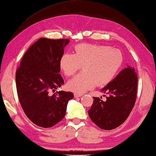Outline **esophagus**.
<instances>
[{
    "label": "esophagus",
    "instance_id": "obj_1",
    "mask_svg": "<svg viewBox=\"0 0 156 156\" xmlns=\"http://www.w3.org/2000/svg\"><path fill=\"white\" fill-rule=\"evenodd\" d=\"M82 94H79V93H74V96L75 98H80V97L82 96Z\"/></svg>",
    "mask_w": 156,
    "mask_h": 156
}]
</instances>
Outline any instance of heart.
<instances>
[{
  "label": "heart",
  "instance_id": "b5f03b06",
  "mask_svg": "<svg viewBox=\"0 0 156 156\" xmlns=\"http://www.w3.org/2000/svg\"><path fill=\"white\" fill-rule=\"evenodd\" d=\"M121 51L102 45L82 43L75 47V54L65 53L60 58L61 70L70 76L82 67L83 71L67 83L69 90L82 93L98 84L105 86L113 80L123 63Z\"/></svg>",
  "mask_w": 156,
  "mask_h": 156
}]
</instances>
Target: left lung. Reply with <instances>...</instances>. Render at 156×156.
<instances>
[{
	"label": "left lung",
	"mask_w": 156,
	"mask_h": 156,
	"mask_svg": "<svg viewBox=\"0 0 156 156\" xmlns=\"http://www.w3.org/2000/svg\"><path fill=\"white\" fill-rule=\"evenodd\" d=\"M137 76L134 68H124L114 80L101 89L106 93L105 101L93 97L88 115L97 126L112 130L120 126L128 118L135 105L137 96Z\"/></svg>",
	"instance_id": "1"
}]
</instances>
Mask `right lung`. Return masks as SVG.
I'll return each instance as SVG.
<instances>
[{
  "instance_id": "obj_1",
  "label": "right lung",
  "mask_w": 156,
  "mask_h": 156,
  "mask_svg": "<svg viewBox=\"0 0 156 156\" xmlns=\"http://www.w3.org/2000/svg\"><path fill=\"white\" fill-rule=\"evenodd\" d=\"M69 39L41 38L25 52L16 71V90L20 105L29 119L50 128L62 120L71 92L57 91L64 81L59 61Z\"/></svg>"
}]
</instances>
